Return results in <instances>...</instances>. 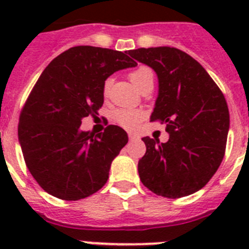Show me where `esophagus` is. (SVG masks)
<instances>
[{"mask_svg":"<svg viewBox=\"0 0 249 249\" xmlns=\"http://www.w3.org/2000/svg\"><path fill=\"white\" fill-rule=\"evenodd\" d=\"M128 137H129V140L131 141H133V140H137V136L136 135H133V133H128Z\"/></svg>","mask_w":249,"mask_h":249,"instance_id":"esophagus-1","label":"esophagus"}]
</instances>
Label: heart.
<instances>
[{"label":"heart","instance_id":"b5f03b06","mask_svg":"<svg viewBox=\"0 0 249 249\" xmlns=\"http://www.w3.org/2000/svg\"><path fill=\"white\" fill-rule=\"evenodd\" d=\"M129 78H131L132 83L137 89H140L141 86H143L144 83L149 82V81H153V72L147 66H141V67L136 68L135 71L131 72ZM111 85V78H107L105 81V83H103V94L105 96H108ZM142 117H143L142 112L136 111V109H120V111H117L116 114H114V120L117 121V123H120L121 126L128 129L135 128L136 124L142 120Z\"/></svg>","mask_w":249,"mask_h":249}]
</instances>
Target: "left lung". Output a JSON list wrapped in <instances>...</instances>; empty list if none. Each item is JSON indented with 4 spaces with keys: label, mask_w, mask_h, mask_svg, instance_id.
I'll use <instances>...</instances> for the list:
<instances>
[{
    "label": "left lung",
    "mask_w": 249,
    "mask_h": 249,
    "mask_svg": "<svg viewBox=\"0 0 249 249\" xmlns=\"http://www.w3.org/2000/svg\"><path fill=\"white\" fill-rule=\"evenodd\" d=\"M156 72L158 96L151 121L166 123V143L143 137L138 160L142 183L153 193L179 198L203 188L223 160L230 112L223 93L195 58L173 47L128 51Z\"/></svg>",
    "instance_id": "8db88e82"
}]
</instances>
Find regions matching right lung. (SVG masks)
<instances>
[{
  "mask_svg": "<svg viewBox=\"0 0 249 249\" xmlns=\"http://www.w3.org/2000/svg\"><path fill=\"white\" fill-rule=\"evenodd\" d=\"M136 66L127 51L77 46L39 76L19 116L18 141L28 171L51 196L78 201L106 184L128 136L113 124L94 135L81 123L102 107L105 81Z\"/></svg>",
  "mask_w": 249,
  "mask_h": 249,
  "instance_id": "obj_1",
  "label": "right lung"
}]
</instances>
